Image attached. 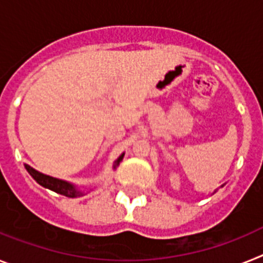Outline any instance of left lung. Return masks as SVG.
<instances>
[{"mask_svg":"<svg viewBox=\"0 0 263 263\" xmlns=\"http://www.w3.org/2000/svg\"><path fill=\"white\" fill-rule=\"evenodd\" d=\"M220 187H223V184H222V186H220ZM215 193H217V190H215V191H214V194H215Z\"/></svg>","mask_w":263,"mask_h":263,"instance_id":"1","label":"left lung"}]
</instances>
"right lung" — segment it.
Instances as JSON below:
<instances>
[{
	"instance_id": "add662e5",
	"label": "right lung",
	"mask_w": 263,
	"mask_h": 263,
	"mask_svg": "<svg viewBox=\"0 0 263 263\" xmlns=\"http://www.w3.org/2000/svg\"><path fill=\"white\" fill-rule=\"evenodd\" d=\"M123 158H124V152H123V154H121L116 160H115L114 170H116V167L120 164ZM24 165H25L26 171L30 174V176H32L33 179L36 180L40 186L45 187V189L52 190V191H54V193L61 194V195L68 196V198H79V196H83L87 194L84 190H81L80 187L73 184V183L67 182V180H63V179H57V178H53V176H49V175H45V174L40 173V171L34 170L33 167H30L29 164H24Z\"/></svg>"
}]
</instances>
